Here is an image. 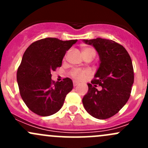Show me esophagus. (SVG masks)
I'll return each instance as SVG.
<instances>
[{"instance_id": "esophagus-1", "label": "esophagus", "mask_w": 148, "mask_h": 148, "mask_svg": "<svg viewBox=\"0 0 148 148\" xmlns=\"http://www.w3.org/2000/svg\"><path fill=\"white\" fill-rule=\"evenodd\" d=\"M73 84H74V86H77V85H79V82L74 81V82H73Z\"/></svg>"}]
</instances>
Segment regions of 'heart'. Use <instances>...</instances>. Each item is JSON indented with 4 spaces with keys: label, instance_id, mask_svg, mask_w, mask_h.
Segmentation results:
<instances>
[{
    "label": "heart",
    "instance_id": "heart-1",
    "mask_svg": "<svg viewBox=\"0 0 148 148\" xmlns=\"http://www.w3.org/2000/svg\"><path fill=\"white\" fill-rule=\"evenodd\" d=\"M82 54L83 56H90L93 59L94 56L96 54V51L94 48L90 46H84L82 48ZM89 72L87 70H82V69H74L71 71V76L76 80L82 81L86 76L89 75Z\"/></svg>",
    "mask_w": 148,
    "mask_h": 148
}]
</instances>
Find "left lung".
<instances>
[{
	"label": "left lung",
	"instance_id": "1",
	"mask_svg": "<svg viewBox=\"0 0 148 148\" xmlns=\"http://www.w3.org/2000/svg\"><path fill=\"white\" fill-rule=\"evenodd\" d=\"M83 41L93 46L99 57L95 79L87 84L83 105L92 117L105 120L117 114L129 99L134 83L132 62L126 49L112 40L97 38ZM97 86H102L101 90L96 89Z\"/></svg>",
	"mask_w": 148,
	"mask_h": 148
}]
</instances>
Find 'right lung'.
<instances>
[{
    "instance_id": "add662e5",
    "label": "right lung",
    "mask_w": 148,
    "mask_h": 148,
    "mask_svg": "<svg viewBox=\"0 0 148 148\" xmlns=\"http://www.w3.org/2000/svg\"><path fill=\"white\" fill-rule=\"evenodd\" d=\"M77 41L43 38L32 43L23 53L17 71V82L22 99L35 114L46 117L57 112L72 90L71 79L54 82L51 72L62 66L66 51Z\"/></svg>"
}]
</instances>
